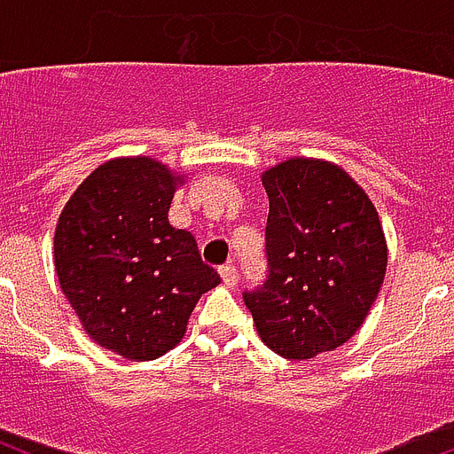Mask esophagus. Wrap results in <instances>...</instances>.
<instances>
[{
	"label": "esophagus",
	"instance_id": "obj_1",
	"mask_svg": "<svg viewBox=\"0 0 454 454\" xmlns=\"http://www.w3.org/2000/svg\"><path fill=\"white\" fill-rule=\"evenodd\" d=\"M221 278H223V285L226 287H235L238 285V280H240V273H238V269H235L233 263H223L219 269Z\"/></svg>",
	"mask_w": 454,
	"mask_h": 454
}]
</instances>
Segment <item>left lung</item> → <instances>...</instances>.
I'll use <instances>...</instances> for the list:
<instances>
[{
	"mask_svg": "<svg viewBox=\"0 0 454 454\" xmlns=\"http://www.w3.org/2000/svg\"><path fill=\"white\" fill-rule=\"evenodd\" d=\"M269 278L245 306L270 351H334L358 332L387 273V240L367 192L341 167L292 157L263 171Z\"/></svg>",
	"mask_w": 454,
	"mask_h": 454,
	"instance_id": "1",
	"label": "left lung"
}]
</instances>
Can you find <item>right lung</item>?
<instances>
[{
  "label": "right lung",
  "instance_id": "right-lung-1",
  "mask_svg": "<svg viewBox=\"0 0 454 454\" xmlns=\"http://www.w3.org/2000/svg\"><path fill=\"white\" fill-rule=\"evenodd\" d=\"M181 174L153 157H117L67 200L53 235L60 290L103 348L155 360L184 339L198 299L221 283L198 242L167 219Z\"/></svg>",
  "mask_w": 454,
  "mask_h": 454
}]
</instances>
